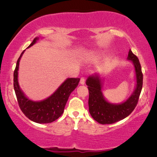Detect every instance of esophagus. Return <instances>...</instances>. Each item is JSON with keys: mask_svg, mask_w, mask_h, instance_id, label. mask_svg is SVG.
<instances>
[{"mask_svg": "<svg viewBox=\"0 0 157 157\" xmlns=\"http://www.w3.org/2000/svg\"><path fill=\"white\" fill-rule=\"evenodd\" d=\"M85 80H86V78L84 77H82L80 79V84H85Z\"/></svg>", "mask_w": 157, "mask_h": 157, "instance_id": "34e87169", "label": "esophagus"}]
</instances>
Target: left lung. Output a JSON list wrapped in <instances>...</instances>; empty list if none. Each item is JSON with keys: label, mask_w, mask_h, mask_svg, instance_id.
<instances>
[{"label": "left lung", "mask_w": 157, "mask_h": 157, "mask_svg": "<svg viewBox=\"0 0 157 157\" xmlns=\"http://www.w3.org/2000/svg\"><path fill=\"white\" fill-rule=\"evenodd\" d=\"M127 59L131 60L135 67L136 87L131 96L125 102L119 105L108 102L102 95V84L98 76H90L86 79L89 92V113L95 121L100 124H112L128 116L136 107L143 86V73L138 57L129 50Z\"/></svg>", "instance_id": "left-lung-1"}]
</instances>
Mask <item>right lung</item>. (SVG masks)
<instances>
[{
    "label": "right lung",
    "instance_id": "add662e5",
    "mask_svg": "<svg viewBox=\"0 0 157 157\" xmlns=\"http://www.w3.org/2000/svg\"><path fill=\"white\" fill-rule=\"evenodd\" d=\"M38 39V37L34 38L28 47L35 44ZM24 51L23 50L18 59L14 71V89L18 104L22 112L32 121L37 123H52L62 115L69 95L78 86L80 79L68 78L51 96L43 101L34 102L29 100L21 91L18 83V66L21 57Z\"/></svg>",
    "mask_w": 157,
    "mask_h": 157
}]
</instances>
